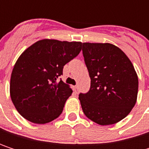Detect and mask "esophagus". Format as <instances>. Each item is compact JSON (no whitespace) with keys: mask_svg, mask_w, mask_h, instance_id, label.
Wrapping results in <instances>:
<instances>
[{"mask_svg":"<svg viewBox=\"0 0 149 149\" xmlns=\"http://www.w3.org/2000/svg\"><path fill=\"white\" fill-rule=\"evenodd\" d=\"M73 89L75 90V91H77V92L78 91V86L77 85H75L74 87H73Z\"/></svg>","mask_w":149,"mask_h":149,"instance_id":"esophagus-1","label":"esophagus"}]
</instances>
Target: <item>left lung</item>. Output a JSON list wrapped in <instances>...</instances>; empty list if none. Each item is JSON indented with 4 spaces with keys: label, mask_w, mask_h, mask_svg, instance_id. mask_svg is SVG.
I'll use <instances>...</instances> for the list:
<instances>
[{
    "label": "left lung",
    "mask_w": 149,
    "mask_h": 149,
    "mask_svg": "<svg viewBox=\"0 0 149 149\" xmlns=\"http://www.w3.org/2000/svg\"><path fill=\"white\" fill-rule=\"evenodd\" d=\"M82 51L91 77L89 91L78 97L84 115L99 125L120 122L137 99L138 77L131 61L109 43H83Z\"/></svg>",
    "instance_id": "8db88e82"
}]
</instances>
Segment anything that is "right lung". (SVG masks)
Here are the masks:
<instances>
[{
	"instance_id": "right-lung-1",
	"label": "right lung",
	"mask_w": 149,
	"mask_h": 149,
	"mask_svg": "<svg viewBox=\"0 0 149 149\" xmlns=\"http://www.w3.org/2000/svg\"><path fill=\"white\" fill-rule=\"evenodd\" d=\"M81 49V42L41 40L19 56L11 74L10 96L25 119L45 124L59 116L72 91L58 79Z\"/></svg>"
}]
</instances>
